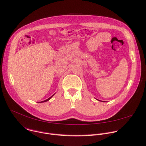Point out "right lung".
<instances>
[{"instance_id":"obj_1","label":"right lung","mask_w":146,"mask_h":146,"mask_svg":"<svg viewBox=\"0 0 146 146\" xmlns=\"http://www.w3.org/2000/svg\"><path fill=\"white\" fill-rule=\"evenodd\" d=\"M53 96H54V95H53ZM52 96H51V97H49V98H48V99H47V100H45V101H41V102H46V101H48V100H50V98H52Z\"/></svg>"}]
</instances>
